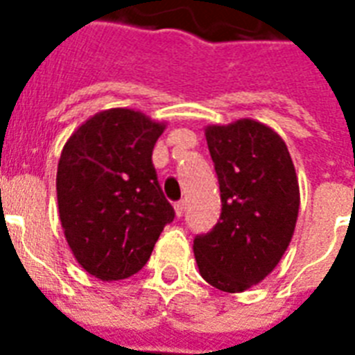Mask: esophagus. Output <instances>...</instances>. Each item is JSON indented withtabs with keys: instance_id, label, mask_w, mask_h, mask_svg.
<instances>
[{
	"instance_id": "esophagus-1",
	"label": "esophagus",
	"mask_w": 355,
	"mask_h": 355,
	"mask_svg": "<svg viewBox=\"0 0 355 355\" xmlns=\"http://www.w3.org/2000/svg\"><path fill=\"white\" fill-rule=\"evenodd\" d=\"M184 210H186V202H184V200H178L177 205H175V216L182 217Z\"/></svg>"
}]
</instances>
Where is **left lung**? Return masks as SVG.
<instances>
[{
    "instance_id": "left-lung-1",
    "label": "left lung",
    "mask_w": 355,
    "mask_h": 355,
    "mask_svg": "<svg viewBox=\"0 0 355 355\" xmlns=\"http://www.w3.org/2000/svg\"><path fill=\"white\" fill-rule=\"evenodd\" d=\"M206 141L221 189V217L197 236L200 276L227 293L247 291L270 275L291 243L300 189L286 141L256 119L208 125Z\"/></svg>"
}]
</instances>
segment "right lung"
<instances>
[{"label": "right lung", "mask_w": 355, "mask_h": 355, "mask_svg": "<svg viewBox=\"0 0 355 355\" xmlns=\"http://www.w3.org/2000/svg\"><path fill=\"white\" fill-rule=\"evenodd\" d=\"M166 123L132 108L86 119L68 138L57 169L58 216L75 259L103 282L136 275L175 210L153 166Z\"/></svg>", "instance_id": "1"}]
</instances>
